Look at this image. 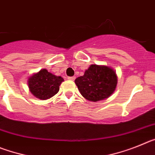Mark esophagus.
Returning <instances> with one entry per match:
<instances>
[{"mask_svg": "<svg viewBox=\"0 0 155 155\" xmlns=\"http://www.w3.org/2000/svg\"><path fill=\"white\" fill-rule=\"evenodd\" d=\"M68 80H71V81H74L75 79V77H68Z\"/></svg>", "mask_w": 155, "mask_h": 155, "instance_id": "34e87169", "label": "esophagus"}]
</instances>
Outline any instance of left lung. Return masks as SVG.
<instances>
[{"instance_id": "1", "label": "left lung", "mask_w": 155, "mask_h": 155, "mask_svg": "<svg viewBox=\"0 0 155 155\" xmlns=\"http://www.w3.org/2000/svg\"><path fill=\"white\" fill-rule=\"evenodd\" d=\"M74 82L82 96L95 102L108 98L114 93L118 78L111 67L91 64L84 75L77 78Z\"/></svg>"}]
</instances>
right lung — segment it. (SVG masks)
Listing matches in <instances>:
<instances>
[{
    "mask_svg": "<svg viewBox=\"0 0 155 155\" xmlns=\"http://www.w3.org/2000/svg\"><path fill=\"white\" fill-rule=\"evenodd\" d=\"M61 76H56L46 69H42L28 78V86L32 95L41 100H46L54 96L60 90L64 81Z\"/></svg>",
    "mask_w": 155,
    "mask_h": 155,
    "instance_id": "right-lung-1",
    "label": "right lung"
}]
</instances>
